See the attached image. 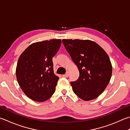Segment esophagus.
Here are the masks:
<instances>
[{"instance_id":"1","label":"esophagus","mask_w":130,"mask_h":130,"mask_svg":"<svg viewBox=\"0 0 130 130\" xmlns=\"http://www.w3.org/2000/svg\"><path fill=\"white\" fill-rule=\"evenodd\" d=\"M69 73L68 72H67L66 73V74H64V75H63L62 76L63 77H65V78H67V77H69Z\"/></svg>"}]
</instances>
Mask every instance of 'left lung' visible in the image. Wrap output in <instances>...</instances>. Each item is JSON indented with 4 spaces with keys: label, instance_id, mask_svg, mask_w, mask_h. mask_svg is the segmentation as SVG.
Listing matches in <instances>:
<instances>
[{
    "label": "left lung",
    "instance_id": "8db88e82",
    "mask_svg": "<svg viewBox=\"0 0 130 130\" xmlns=\"http://www.w3.org/2000/svg\"><path fill=\"white\" fill-rule=\"evenodd\" d=\"M62 43L79 72L78 79L70 82L73 92L85 101L97 98L105 90L112 74L108 54L90 40L62 39Z\"/></svg>",
    "mask_w": 130,
    "mask_h": 130
}]
</instances>
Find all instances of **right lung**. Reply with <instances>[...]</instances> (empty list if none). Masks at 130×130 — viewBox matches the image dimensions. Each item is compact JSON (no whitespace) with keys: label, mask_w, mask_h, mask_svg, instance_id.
Wrapping results in <instances>:
<instances>
[{"label":"right lung","mask_w":130,"mask_h":130,"mask_svg":"<svg viewBox=\"0 0 130 130\" xmlns=\"http://www.w3.org/2000/svg\"><path fill=\"white\" fill-rule=\"evenodd\" d=\"M61 44V39L36 42L20 55L16 71L17 80L23 92L31 100L45 101L54 93L59 78L53 72L52 58Z\"/></svg>","instance_id":"add662e5"}]
</instances>
